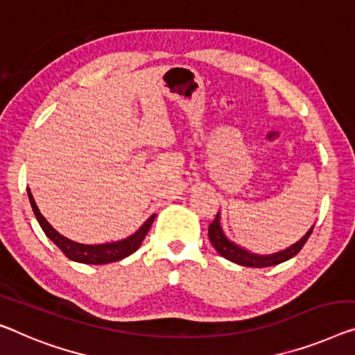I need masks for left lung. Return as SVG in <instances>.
Masks as SVG:
<instances>
[{"label": "left lung", "mask_w": 355, "mask_h": 355, "mask_svg": "<svg viewBox=\"0 0 355 355\" xmlns=\"http://www.w3.org/2000/svg\"><path fill=\"white\" fill-rule=\"evenodd\" d=\"M314 226H311V230L306 232V234L301 237V239L293 244L292 247L285 248L282 252L272 253V255H257V253H252L242 248L239 245H236L234 242H231L228 237L225 236L223 230H221L220 225V214H216L215 220L211 221L209 226V239L211 242V245L215 247V250L220 253L221 257L226 258L232 263L241 264V266H248V268H266V266H274V264L284 263L293 258L296 253H298L301 248L304 247L306 241L309 239L311 232H313Z\"/></svg>", "instance_id": "8db88e82"}]
</instances>
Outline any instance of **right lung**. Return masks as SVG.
Listing matches in <instances>:
<instances>
[{"mask_svg":"<svg viewBox=\"0 0 355 355\" xmlns=\"http://www.w3.org/2000/svg\"><path fill=\"white\" fill-rule=\"evenodd\" d=\"M28 199H30L31 209L35 211L36 220H38V223L42 228V231H44V234L60 248L63 255L67 258H70V260L78 261V263H84V264H107V263L119 261L123 260V258L132 255V253L141 245L146 232L151 228L153 220L156 218V215H151L150 218L140 226L139 231H135L134 234L125 237L123 241L108 242V244H98V245H87V244H79V242L67 239V237L62 236L59 231L52 228V226L47 223L44 216L41 215V211L38 209V205H36L30 189H28Z\"/></svg>","mask_w":355,"mask_h":355,"instance_id":"right-lung-1","label":"right lung"}]
</instances>
